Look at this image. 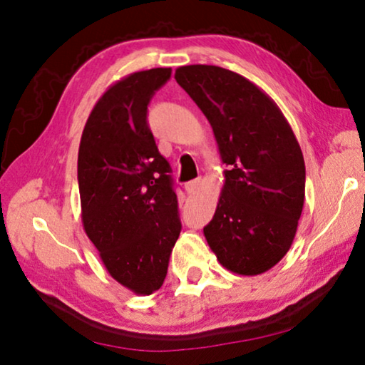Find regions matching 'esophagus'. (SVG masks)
<instances>
[{
    "label": "esophagus",
    "instance_id": "1",
    "mask_svg": "<svg viewBox=\"0 0 365 365\" xmlns=\"http://www.w3.org/2000/svg\"><path fill=\"white\" fill-rule=\"evenodd\" d=\"M201 178L197 177V178H195V180H190L187 185H185V190H187V193L188 195H195L197 190H200V187H201Z\"/></svg>",
    "mask_w": 365,
    "mask_h": 365
}]
</instances>
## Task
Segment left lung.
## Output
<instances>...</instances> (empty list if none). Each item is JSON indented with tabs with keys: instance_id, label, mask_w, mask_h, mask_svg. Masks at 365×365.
<instances>
[{
	"instance_id": "8db88e82",
	"label": "left lung",
	"mask_w": 365,
	"mask_h": 365,
	"mask_svg": "<svg viewBox=\"0 0 365 365\" xmlns=\"http://www.w3.org/2000/svg\"><path fill=\"white\" fill-rule=\"evenodd\" d=\"M175 80L206 115L222 163L230 165L205 227L209 248L227 270L264 274L292 248L304 205L298 140L275 101L237 72L182 66Z\"/></svg>"
}]
</instances>
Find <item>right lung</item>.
I'll list each match as a JSON object with an SVG mask.
<instances>
[{
    "instance_id": "add662e5",
    "label": "right lung",
    "mask_w": 365,
    "mask_h": 365,
    "mask_svg": "<svg viewBox=\"0 0 365 365\" xmlns=\"http://www.w3.org/2000/svg\"><path fill=\"white\" fill-rule=\"evenodd\" d=\"M170 67L133 72L91 109L78 148L82 224L114 280L135 294L163 287L182 230L170 165L146 120Z\"/></svg>"
}]
</instances>
